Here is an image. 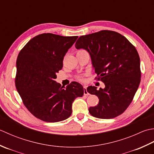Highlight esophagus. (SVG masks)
Listing matches in <instances>:
<instances>
[{
	"instance_id": "obj_1",
	"label": "esophagus",
	"mask_w": 154,
	"mask_h": 154,
	"mask_svg": "<svg viewBox=\"0 0 154 154\" xmlns=\"http://www.w3.org/2000/svg\"><path fill=\"white\" fill-rule=\"evenodd\" d=\"M84 94L85 96H88L89 93L87 92V86H84Z\"/></svg>"
}]
</instances>
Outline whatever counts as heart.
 <instances>
[{"instance_id":"heart-1","label":"heart","mask_w":154,"mask_h":154,"mask_svg":"<svg viewBox=\"0 0 154 154\" xmlns=\"http://www.w3.org/2000/svg\"><path fill=\"white\" fill-rule=\"evenodd\" d=\"M82 51H83V50H80V51H78L77 52H82ZM78 80H83V77H82V76L78 77Z\"/></svg>"}]
</instances>
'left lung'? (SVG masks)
<instances>
[{
	"mask_svg": "<svg viewBox=\"0 0 154 154\" xmlns=\"http://www.w3.org/2000/svg\"><path fill=\"white\" fill-rule=\"evenodd\" d=\"M76 49L90 54L98 80L104 88H87V92L98 97V104L90 107L94 117L114 118L122 114L132 101L140 83V59L135 47L125 36L111 30L79 37Z\"/></svg>",
	"mask_w": 154,
	"mask_h": 154,
	"instance_id": "1",
	"label": "left lung"
}]
</instances>
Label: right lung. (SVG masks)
<instances>
[{"label":"right lung","instance_id":"add662e5","mask_svg":"<svg viewBox=\"0 0 154 154\" xmlns=\"http://www.w3.org/2000/svg\"><path fill=\"white\" fill-rule=\"evenodd\" d=\"M77 36L44 33L29 40L17 60L15 85L24 106L36 118L46 122L64 120L72 114L75 98L84 94L80 84L66 87L55 81L63 59Z\"/></svg>","mask_w":154,"mask_h":154}]
</instances>
